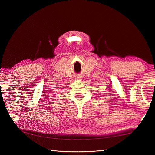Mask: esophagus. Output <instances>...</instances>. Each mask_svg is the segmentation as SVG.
<instances>
[{
  "mask_svg": "<svg viewBox=\"0 0 155 155\" xmlns=\"http://www.w3.org/2000/svg\"><path fill=\"white\" fill-rule=\"evenodd\" d=\"M77 79H79V80H81V77H77Z\"/></svg>",
  "mask_w": 155,
  "mask_h": 155,
  "instance_id": "1",
  "label": "esophagus"
}]
</instances>
